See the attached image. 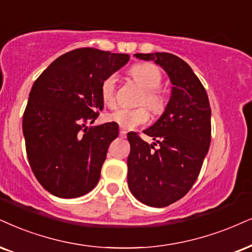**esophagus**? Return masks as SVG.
I'll use <instances>...</instances> for the list:
<instances>
[{
	"label": "esophagus",
	"instance_id": "esophagus-1",
	"mask_svg": "<svg viewBox=\"0 0 252 252\" xmlns=\"http://www.w3.org/2000/svg\"><path fill=\"white\" fill-rule=\"evenodd\" d=\"M119 135L121 136V138H126V131H124V129H120Z\"/></svg>",
	"mask_w": 252,
	"mask_h": 252
}]
</instances>
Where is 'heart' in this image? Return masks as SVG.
<instances>
[{
  "label": "heart",
  "instance_id": "1",
  "mask_svg": "<svg viewBox=\"0 0 252 252\" xmlns=\"http://www.w3.org/2000/svg\"><path fill=\"white\" fill-rule=\"evenodd\" d=\"M131 76L135 83L142 90H145V95L142 97L141 104H146L155 113H159L164 108V98L158 91L161 79V71L158 66L150 63H142L134 65L131 69ZM101 100L106 106H113L116 102V77L108 76L100 86ZM107 120L113 121L121 128L132 129L144 125L150 120V112L146 107H139L134 110L128 108H117L107 116Z\"/></svg>",
  "mask_w": 252,
  "mask_h": 252
}]
</instances>
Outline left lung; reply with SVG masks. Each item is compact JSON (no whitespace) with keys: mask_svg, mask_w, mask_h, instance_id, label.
I'll use <instances>...</instances> for the list:
<instances>
[{"mask_svg":"<svg viewBox=\"0 0 252 252\" xmlns=\"http://www.w3.org/2000/svg\"><path fill=\"white\" fill-rule=\"evenodd\" d=\"M153 61L168 74L170 98L161 117L145 129L155 142L148 144L128 133L127 182L136 200L154 208L167 207L185 196L196 181L210 146L209 99L191 67L168 52L135 54ZM159 143V150L154 146Z\"/></svg>","mask_w":252,"mask_h":252,"instance_id":"obj_1","label":"left lung"}]
</instances>
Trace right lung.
Listing matches in <instances>:
<instances>
[{
	"label": "right lung",
	"mask_w": 252,
	"mask_h": 252,
	"mask_svg": "<svg viewBox=\"0 0 252 252\" xmlns=\"http://www.w3.org/2000/svg\"><path fill=\"white\" fill-rule=\"evenodd\" d=\"M129 61L126 54L94 48L66 52L33 83L23 114L30 167L50 194L74 198L97 186L116 123H94L104 108L101 83Z\"/></svg>",
	"instance_id": "right-lung-1"
}]
</instances>
